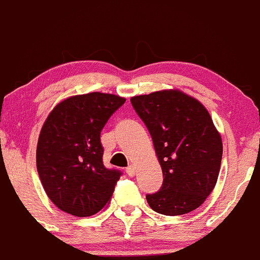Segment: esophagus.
<instances>
[{
  "mask_svg": "<svg viewBox=\"0 0 260 260\" xmlns=\"http://www.w3.org/2000/svg\"><path fill=\"white\" fill-rule=\"evenodd\" d=\"M126 173H127V175H130V177H134L135 175V168L133 165L127 166V169H126Z\"/></svg>",
  "mask_w": 260,
  "mask_h": 260,
  "instance_id": "1",
  "label": "esophagus"
}]
</instances>
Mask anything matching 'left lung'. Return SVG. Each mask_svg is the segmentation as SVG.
Returning a JSON list of instances; mask_svg holds the SVG:
<instances>
[{"label": "left lung", "instance_id": "8db88e82", "mask_svg": "<svg viewBox=\"0 0 260 260\" xmlns=\"http://www.w3.org/2000/svg\"><path fill=\"white\" fill-rule=\"evenodd\" d=\"M130 102L148 128L162 169V187L147 194V202L169 216L193 211L215 187L222 162V137L208 109L173 89L133 96Z\"/></svg>", "mask_w": 260, "mask_h": 260}]
</instances>
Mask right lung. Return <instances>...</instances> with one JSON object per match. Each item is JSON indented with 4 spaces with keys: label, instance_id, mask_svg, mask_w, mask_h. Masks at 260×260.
I'll return each mask as SVG.
<instances>
[{
    "label": "right lung",
    "instance_id": "right-lung-1",
    "mask_svg": "<svg viewBox=\"0 0 260 260\" xmlns=\"http://www.w3.org/2000/svg\"><path fill=\"white\" fill-rule=\"evenodd\" d=\"M125 98L75 95L56 104L41 128L37 171L47 197L75 216H91L109 204L121 171L103 165L101 132Z\"/></svg>",
    "mask_w": 260,
    "mask_h": 260
}]
</instances>
